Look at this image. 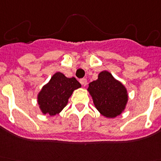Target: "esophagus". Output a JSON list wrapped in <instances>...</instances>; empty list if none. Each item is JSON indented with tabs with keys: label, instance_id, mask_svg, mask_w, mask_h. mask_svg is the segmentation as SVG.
Segmentation results:
<instances>
[{
	"label": "esophagus",
	"instance_id": "obj_1",
	"mask_svg": "<svg viewBox=\"0 0 161 161\" xmlns=\"http://www.w3.org/2000/svg\"><path fill=\"white\" fill-rule=\"evenodd\" d=\"M79 82H80V83L82 85V86H86L87 81H86V79L83 78V79H81L80 80H79Z\"/></svg>",
	"mask_w": 161,
	"mask_h": 161
}]
</instances>
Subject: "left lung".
<instances>
[{
	"label": "left lung",
	"mask_w": 161,
	"mask_h": 161,
	"mask_svg": "<svg viewBox=\"0 0 161 161\" xmlns=\"http://www.w3.org/2000/svg\"><path fill=\"white\" fill-rule=\"evenodd\" d=\"M88 92L95 106L106 117H116L125 109L127 103L126 89L108 71H102L98 79L89 83Z\"/></svg>",
	"instance_id": "obj_1"
}]
</instances>
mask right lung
Segmentation results:
<instances>
[{
	"mask_svg": "<svg viewBox=\"0 0 161 161\" xmlns=\"http://www.w3.org/2000/svg\"><path fill=\"white\" fill-rule=\"evenodd\" d=\"M80 86V83L74 77L66 78L61 73H56L38 95L42 113L50 116L59 114L67 104L73 92Z\"/></svg>",
	"mask_w": 161,
	"mask_h": 161,
	"instance_id": "obj_1",
	"label": "right lung"
}]
</instances>
